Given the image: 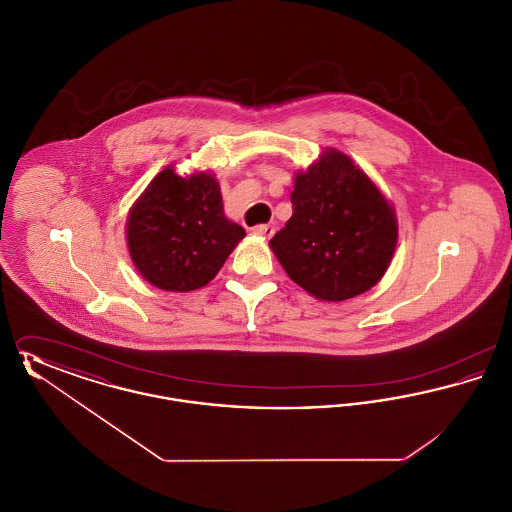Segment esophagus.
<instances>
[{
	"instance_id": "esophagus-1",
	"label": "esophagus",
	"mask_w": 512,
	"mask_h": 512,
	"mask_svg": "<svg viewBox=\"0 0 512 512\" xmlns=\"http://www.w3.org/2000/svg\"><path fill=\"white\" fill-rule=\"evenodd\" d=\"M253 234L268 240V238H272V234H274V226H270V224H257V226L253 228Z\"/></svg>"
}]
</instances>
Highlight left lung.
Listing matches in <instances>:
<instances>
[{
  "label": "left lung",
  "instance_id": "8db88e82",
  "mask_svg": "<svg viewBox=\"0 0 512 512\" xmlns=\"http://www.w3.org/2000/svg\"><path fill=\"white\" fill-rule=\"evenodd\" d=\"M292 219L270 249L297 286L345 301L376 286L397 245V219L376 184L338 149L295 174Z\"/></svg>",
  "mask_w": 512,
  "mask_h": 512
}]
</instances>
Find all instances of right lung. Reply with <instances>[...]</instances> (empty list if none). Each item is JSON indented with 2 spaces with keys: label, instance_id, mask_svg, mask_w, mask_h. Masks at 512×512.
<instances>
[{
  "label": "right lung",
  "instance_id": "1",
  "mask_svg": "<svg viewBox=\"0 0 512 512\" xmlns=\"http://www.w3.org/2000/svg\"><path fill=\"white\" fill-rule=\"evenodd\" d=\"M245 230L226 219L219 182L209 172H159L132 205L126 242L134 267L165 292L207 286Z\"/></svg>",
  "mask_w": 512,
  "mask_h": 512
}]
</instances>
